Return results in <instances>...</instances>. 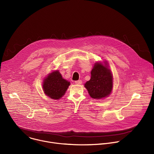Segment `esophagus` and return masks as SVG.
<instances>
[{
    "label": "esophagus",
    "mask_w": 154,
    "mask_h": 154,
    "mask_svg": "<svg viewBox=\"0 0 154 154\" xmlns=\"http://www.w3.org/2000/svg\"><path fill=\"white\" fill-rule=\"evenodd\" d=\"M75 83L77 84V85H80L82 83V81L81 80H77V81H75Z\"/></svg>",
    "instance_id": "1"
}]
</instances>
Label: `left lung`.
<instances>
[{"label":"left lung","instance_id":"obj_1","mask_svg":"<svg viewBox=\"0 0 154 154\" xmlns=\"http://www.w3.org/2000/svg\"><path fill=\"white\" fill-rule=\"evenodd\" d=\"M91 79L85 84L90 96L100 99L108 96L112 89V76L107 66L97 63L91 72Z\"/></svg>","mask_w":154,"mask_h":154}]
</instances>
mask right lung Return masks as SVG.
Here are the masks:
<instances>
[{
    "label": "right lung",
    "mask_w": 154,
    "mask_h": 154,
    "mask_svg": "<svg viewBox=\"0 0 154 154\" xmlns=\"http://www.w3.org/2000/svg\"><path fill=\"white\" fill-rule=\"evenodd\" d=\"M70 83L63 79L58 71H54L45 79L43 85L44 92L52 99H60L65 94Z\"/></svg>",
    "instance_id": "add662e5"
}]
</instances>
